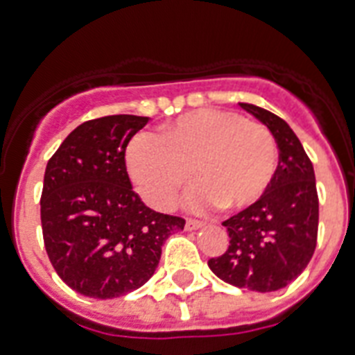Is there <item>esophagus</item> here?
<instances>
[{
  "instance_id": "obj_1",
  "label": "esophagus",
  "mask_w": 355,
  "mask_h": 355,
  "mask_svg": "<svg viewBox=\"0 0 355 355\" xmlns=\"http://www.w3.org/2000/svg\"><path fill=\"white\" fill-rule=\"evenodd\" d=\"M202 227V223L200 221H195V219H188L186 221V230H199Z\"/></svg>"
}]
</instances>
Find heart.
Wrapping results in <instances>:
<instances>
[{"label": "heart", "instance_id": "obj_1", "mask_svg": "<svg viewBox=\"0 0 355 355\" xmlns=\"http://www.w3.org/2000/svg\"><path fill=\"white\" fill-rule=\"evenodd\" d=\"M125 164L153 208H171L193 173L197 184L188 195L191 210H245L269 191L278 149L269 128L241 114L197 110L162 127L158 138L134 136Z\"/></svg>", "mask_w": 355, "mask_h": 355}]
</instances>
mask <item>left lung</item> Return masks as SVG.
Listing matches in <instances>:
<instances>
[{
  "label": "left lung",
  "instance_id": "left-lung-1",
  "mask_svg": "<svg viewBox=\"0 0 355 355\" xmlns=\"http://www.w3.org/2000/svg\"><path fill=\"white\" fill-rule=\"evenodd\" d=\"M275 136L280 156L269 191L250 208L223 223L230 245L208 267L230 286L278 291L306 267L317 247L319 197L313 164L300 139L276 114L239 103Z\"/></svg>",
  "mask_w": 355,
  "mask_h": 355
}]
</instances>
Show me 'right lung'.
Instances as JSON below:
<instances>
[{"label":"right lung","instance_id":"1","mask_svg":"<svg viewBox=\"0 0 355 355\" xmlns=\"http://www.w3.org/2000/svg\"><path fill=\"white\" fill-rule=\"evenodd\" d=\"M144 116H105L69 132L49 158L40 199L49 261L73 291L116 298L155 275L162 245L182 217L150 210L134 193L125 150Z\"/></svg>","mask_w":355,"mask_h":355}]
</instances>
